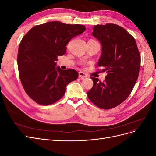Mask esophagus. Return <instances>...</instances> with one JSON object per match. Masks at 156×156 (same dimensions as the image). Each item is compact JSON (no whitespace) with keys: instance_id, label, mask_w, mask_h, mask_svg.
I'll list each match as a JSON object with an SVG mask.
<instances>
[{"instance_id":"1","label":"esophagus","mask_w":156,"mask_h":156,"mask_svg":"<svg viewBox=\"0 0 156 156\" xmlns=\"http://www.w3.org/2000/svg\"><path fill=\"white\" fill-rule=\"evenodd\" d=\"M79 77H81V78H85V77H88V75L83 72H79Z\"/></svg>"}]
</instances>
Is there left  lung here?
I'll use <instances>...</instances> for the list:
<instances>
[{
    "label": "left lung",
    "instance_id": "1",
    "mask_svg": "<svg viewBox=\"0 0 156 156\" xmlns=\"http://www.w3.org/2000/svg\"><path fill=\"white\" fill-rule=\"evenodd\" d=\"M92 36L102 45L97 67H102V72L107 75L103 82L90 77L94 85L87 96L98 107L110 109L124 101L131 94L139 77L140 56L134 37L119 25H95Z\"/></svg>",
    "mask_w": 156,
    "mask_h": 156
}]
</instances>
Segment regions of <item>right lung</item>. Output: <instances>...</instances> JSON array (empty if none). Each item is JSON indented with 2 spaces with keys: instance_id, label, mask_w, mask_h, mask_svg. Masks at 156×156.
I'll list each match as a JSON object with an SVG mask.
<instances>
[{
  "instance_id": "right-lung-1",
  "label": "right lung",
  "mask_w": 156,
  "mask_h": 156,
  "mask_svg": "<svg viewBox=\"0 0 156 156\" xmlns=\"http://www.w3.org/2000/svg\"><path fill=\"white\" fill-rule=\"evenodd\" d=\"M85 30L82 25L51 21L33 27L23 36L17 54L19 75L32 100L42 105L53 104L77 79L76 70L56 68V61L65 54L69 41Z\"/></svg>"
}]
</instances>
